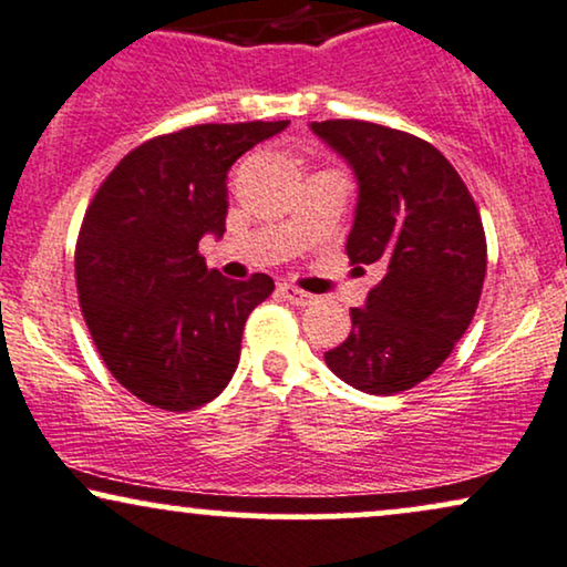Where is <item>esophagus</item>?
Segmentation results:
<instances>
[{"label": "esophagus", "mask_w": 567, "mask_h": 567, "mask_svg": "<svg viewBox=\"0 0 567 567\" xmlns=\"http://www.w3.org/2000/svg\"><path fill=\"white\" fill-rule=\"evenodd\" d=\"M279 292H282V298H288L290 303H296V306H308L313 300V296H308V292L298 290L296 285H288V282L279 285Z\"/></svg>", "instance_id": "esophagus-1"}]
</instances>
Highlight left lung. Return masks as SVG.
Returning <instances> with one entry per match:
<instances>
[{
  "label": "left lung",
  "mask_w": 567,
  "mask_h": 567,
  "mask_svg": "<svg viewBox=\"0 0 567 567\" xmlns=\"http://www.w3.org/2000/svg\"><path fill=\"white\" fill-rule=\"evenodd\" d=\"M311 131L355 172L348 259L384 269L324 361L355 390L395 395L432 377L474 319L486 275L482 217L432 143L363 120H324Z\"/></svg>",
  "instance_id": "left-lung-1"
}]
</instances>
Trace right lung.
<instances>
[{
	"label": "right lung",
	"mask_w": 567,
	"mask_h": 567,
	"mask_svg": "<svg viewBox=\"0 0 567 567\" xmlns=\"http://www.w3.org/2000/svg\"><path fill=\"white\" fill-rule=\"evenodd\" d=\"M277 123L193 125L141 143L85 209L75 246L83 319L112 377L143 403L185 413L225 390L248 313L275 290L206 269L204 235L221 238L227 172Z\"/></svg>",
	"instance_id": "obj_1"
}]
</instances>
